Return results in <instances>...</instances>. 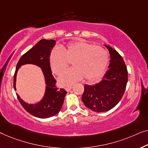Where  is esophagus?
I'll list each match as a JSON object with an SVG mask.
<instances>
[{"mask_svg": "<svg viewBox=\"0 0 148 148\" xmlns=\"http://www.w3.org/2000/svg\"><path fill=\"white\" fill-rule=\"evenodd\" d=\"M72 88V86H68V87H66V88H65L66 90L67 91V92H69V91H70V90H71Z\"/></svg>", "mask_w": 148, "mask_h": 148, "instance_id": "1", "label": "esophagus"}]
</instances>
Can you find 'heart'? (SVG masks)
Wrapping results in <instances>:
<instances>
[{
    "instance_id": "obj_1",
    "label": "heart",
    "mask_w": 148,
    "mask_h": 148,
    "mask_svg": "<svg viewBox=\"0 0 148 148\" xmlns=\"http://www.w3.org/2000/svg\"><path fill=\"white\" fill-rule=\"evenodd\" d=\"M72 62V69L59 78L62 86H68L82 80L93 82L105 74L109 64V54L103 47L96 46L83 41L70 43L60 49H53L49 55L53 73L60 75Z\"/></svg>"
}]
</instances>
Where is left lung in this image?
I'll use <instances>...</instances> for the list:
<instances>
[{
    "label": "left lung",
    "instance_id": "left-lung-1",
    "mask_svg": "<svg viewBox=\"0 0 148 148\" xmlns=\"http://www.w3.org/2000/svg\"><path fill=\"white\" fill-rule=\"evenodd\" d=\"M110 54L109 70L103 80L93 85H84L82 101L84 105L95 112H105L119 103L125 90L128 80L127 70L119 53L105 45Z\"/></svg>",
    "mask_w": 148,
    "mask_h": 148
}]
</instances>
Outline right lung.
<instances>
[{
    "instance_id": "1",
    "label": "right lung",
    "mask_w": 148,
    "mask_h": 148,
    "mask_svg": "<svg viewBox=\"0 0 148 148\" xmlns=\"http://www.w3.org/2000/svg\"><path fill=\"white\" fill-rule=\"evenodd\" d=\"M56 44L53 39H41L32 49L23 54L18 60L14 75L13 86L16 90V74L20 67L25 64H33L41 68L45 81V92L43 99L38 103L29 104L21 99L16 93L20 103L31 115L36 117L45 119L56 115L61 110L67 92L64 88H58L56 80L51 73L49 64V55Z\"/></svg>"
}]
</instances>
